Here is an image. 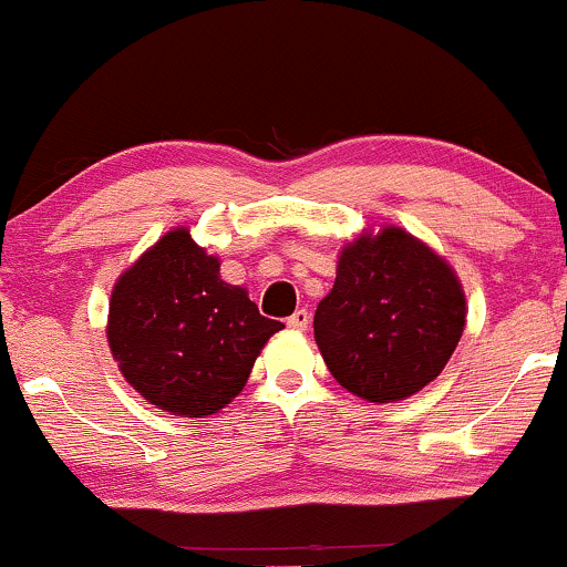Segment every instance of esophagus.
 I'll return each instance as SVG.
<instances>
[{
  "instance_id": "34e87169",
  "label": "esophagus",
  "mask_w": 567,
  "mask_h": 567,
  "mask_svg": "<svg viewBox=\"0 0 567 567\" xmlns=\"http://www.w3.org/2000/svg\"><path fill=\"white\" fill-rule=\"evenodd\" d=\"M309 322H311L309 309H296L288 317V328H292V330H306V328H309Z\"/></svg>"
}]
</instances>
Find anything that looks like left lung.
<instances>
[{
  "mask_svg": "<svg viewBox=\"0 0 567 567\" xmlns=\"http://www.w3.org/2000/svg\"><path fill=\"white\" fill-rule=\"evenodd\" d=\"M464 322V290L451 266L389 226L343 247L333 290L317 306L315 338L343 389L394 402L437 379Z\"/></svg>",
  "mask_w": 567,
  "mask_h": 567,
  "instance_id": "left-lung-1",
  "label": "left lung"
}]
</instances>
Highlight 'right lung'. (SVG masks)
I'll use <instances>...</instances> for the list:
<instances>
[{"label":"right lung","instance_id":"1","mask_svg":"<svg viewBox=\"0 0 567 567\" xmlns=\"http://www.w3.org/2000/svg\"><path fill=\"white\" fill-rule=\"evenodd\" d=\"M186 229H175L120 277L109 347L122 375L167 413L202 419L243 392L252 362L285 324L220 279Z\"/></svg>","mask_w":567,"mask_h":567}]
</instances>
